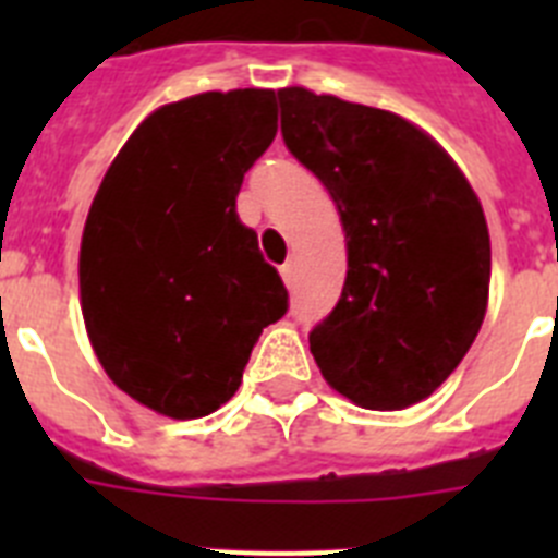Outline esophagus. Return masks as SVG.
I'll return each mask as SVG.
<instances>
[{
  "label": "esophagus",
  "mask_w": 558,
  "mask_h": 558,
  "mask_svg": "<svg viewBox=\"0 0 558 558\" xmlns=\"http://www.w3.org/2000/svg\"><path fill=\"white\" fill-rule=\"evenodd\" d=\"M282 279H284V282H288V284L295 282V259H293V256H290L288 263L282 265Z\"/></svg>",
  "instance_id": "1"
}]
</instances>
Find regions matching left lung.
<instances>
[{
    "label": "left lung",
    "mask_w": 558,
    "mask_h": 558,
    "mask_svg": "<svg viewBox=\"0 0 558 558\" xmlns=\"http://www.w3.org/2000/svg\"><path fill=\"white\" fill-rule=\"evenodd\" d=\"M282 136L332 195L347 282L310 332L324 379L354 405L399 411L430 397L486 315L489 229L436 140L383 108L279 88Z\"/></svg>",
    "instance_id": "8db88e82"
}]
</instances>
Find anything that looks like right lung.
<instances>
[{
    "instance_id": "obj_1",
    "label": "right lung",
    "mask_w": 558,
    "mask_h": 558,
    "mask_svg": "<svg viewBox=\"0 0 558 558\" xmlns=\"http://www.w3.org/2000/svg\"><path fill=\"white\" fill-rule=\"evenodd\" d=\"M276 136L270 88L206 92L153 111L88 209L81 304L108 377L142 405L201 418L234 397L288 290L236 215Z\"/></svg>"
}]
</instances>
